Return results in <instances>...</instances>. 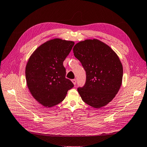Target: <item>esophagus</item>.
<instances>
[{
    "mask_svg": "<svg viewBox=\"0 0 147 147\" xmlns=\"http://www.w3.org/2000/svg\"><path fill=\"white\" fill-rule=\"evenodd\" d=\"M72 83H74V85H76L77 82H76V80H75V79H73V80H72Z\"/></svg>",
    "mask_w": 147,
    "mask_h": 147,
    "instance_id": "1",
    "label": "esophagus"
}]
</instances>
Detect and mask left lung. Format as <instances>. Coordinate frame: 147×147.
<instances>
[{"label":"left lung","mask_w":147,"mask_h":147,"mask_svg":"<svg viewBox=\"0 0 147 147\" xmlns=\"http://www.w3.org/2000/svg\"><path fill=\"white\" fill-rule=\"evenodd\" d=\"M73 51L86 72L85 85L77 89L82 100L94 108L108 105L122 84L123 68L117 55L96 39L78 42Z\"/></svg>","instance_id":"left-lung-1"}]
</instances>
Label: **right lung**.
I'll return each instance as SVG.
<instances>
[{
  "label": "right lung",
  "mask_w": 147,
  "mask_h": 147,
  "mask_svg": "<svg viewBox=\"0 0 147 147\" xmlns=\"http://www.w3.org/2000/svg\"><path fill=\"white\" fill-rule=\"evenodd\" d=\"M74 41L54 39L39 46L27 62V86L36 100L45 107L62 102L73 83L65 78L63 62L74 45Z\"/></svg>",
  "instance_id": "add662e5"
}]
</instances>
